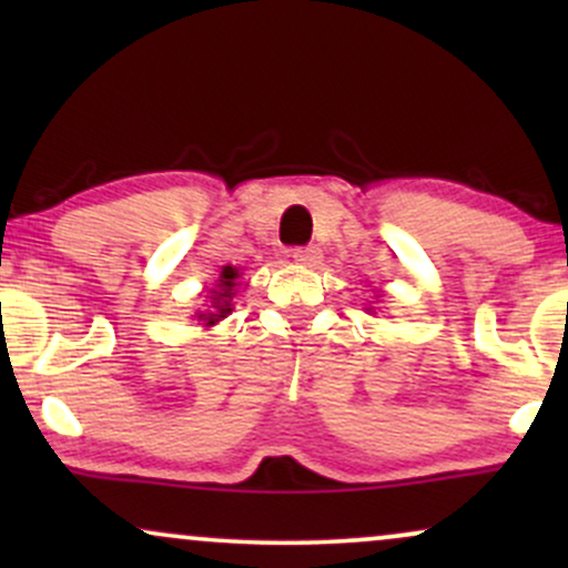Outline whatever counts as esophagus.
Here are the masks:
<instances>
[{
	"label": "esophagus",
	"instance_id": "obj_1",
	"mask_svg": "<svg viewBox=\"0 0 568 568\" xmlns=\"http://www.w3.org/2000/svg\"><path fill=\"white\" fill-rule=\"evenodd\" d=\"M293 262L302 264V266H317L323 262V251L317 245L293 247Z\"/></svg>",
	"mask_w": 568,
	"mask_h": 568
}]
</instances>
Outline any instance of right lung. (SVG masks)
Here are the masks:
<instances>
[{"mask_svg":"<svg viewBox=\"0 0 568 568\" xmlns=\"http://www.w3.org/2000/svg\"><path fill=\"white\" fill-rule=\"evenodd\" d=\"M237 277H240V272L234 270V266H224V272H221V277L216 283V288H211V293L205 296L207 304L202 306L197 315H194L202 325H216L219 321H224V317L230 315Z\"/></svg>","mask_w":568,"mask_h":568,"instance_id":"add662e5","label":"right lung"}]
</instances>
